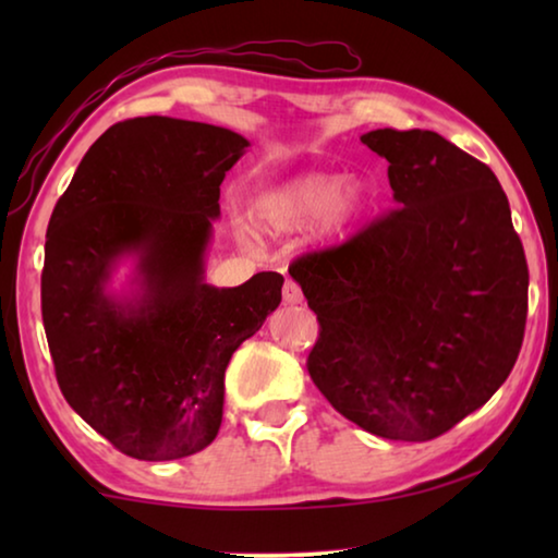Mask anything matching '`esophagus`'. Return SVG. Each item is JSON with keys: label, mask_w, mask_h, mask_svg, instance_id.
Instances as JSON below:
<instances>
[{"label": "esophagus", "mask_w": 558, "mask_h": 558, "mask_svg": "<svg viewBox=\"0 0 558 558\" xmlns=\"http://www.w3.org/2000/svg\"><path fill=\"white\" fill-rule=\"evenodd\" d=\"M282 300H286L288 305H298V302H302V290L295 280H286V288H282Z\"/></svg>", "instance_id": "esophagus-1"}]
</instances>
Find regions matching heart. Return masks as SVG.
I'll use <instances>...</instances> for the list:
<instances>
[{
	"label": "heart",
	"mask_w": 558,
	"mask_h": 558,
	"mask_svg": "<svg viewBox=\"0 0 558 558\" xmlns=\"http://www.w3.org/2000/svg\"><path fill=\"white\" fill-rule=\"evenodd\" d=\"M366 184L356 177L305 172L263 189L248 204L253 231L295 233L313 223L317 241H339L364 214Z\"/></svg>",
	"instance_id": "b5f03b06"
}]
</instances>
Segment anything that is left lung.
Here are the masks:
<instances>
[{
  "instance_id": "8db88e82",
  "label": "left lung",
  "mask_w": 558,
  "mask_h": 558,
  "mask_svg": "<svg viewBox=\"0 0 558 558\" xmlns=\"http://www.w3.org/2000/svg\"><path fill=\"white\" fill-rule=\"evenodd\" d=\"M393 211L290 266L319 337L307 372L359 428L438 438L489 401L524 339L529 270L493 169L430 130H372Z\"/></svg>"
}]
</instances>
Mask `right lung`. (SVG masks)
<instances>
[{
	"mask_svg": "<svg viewBox=\"0 0 558 558\" xmlns=\"http://www.w3.org/2000/svg\"><path fill=\"white\" fill-rule=\"evenodd\" d=\"M251 143L177 118L112 125L81 159L46 231L41 317L71 409L137 460L204 450L231 356L280 305V272L204 278L221 182ZM125 291L109 290L122 259Z\"/></svg>",
	"mask_w": 558,
	"mask_h": 558,
	"instance_id": "add662e5",
	"label": "right lung"
}]
</instances>
